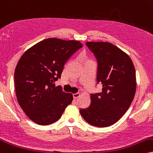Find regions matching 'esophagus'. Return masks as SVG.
<instances>
[{
    "mask_svg": "<svg viewBox=\"0 0 153 153\" xmlns=\"http://www.w3.org/2000/svg\"><path fill=\"white\" fill-rule=\"evenodd\" d=\"M79 97H80V94L79 93H76V94H73V97H74V99H77V98H79Z\"/></svg>",
    "mask_w": 153,
    "mask_h": 153,
    "instance_id": "esophagus-1",
    "label": "esophagus"
}]
</instances>
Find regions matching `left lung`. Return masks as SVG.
I'll use <instances>...</instances> for the list:
<instances>
[{
	"label": "left lung",
	"mask_w": 153,
	"mask_h": 153,
	"mask_svg": "<svg viewBox=\"0 0 153 153\" xmlns=\"http://www.w3.org/2000/svg\"><path fill=\"white\" fill-rule=\"evenodd\" d=\"M97 58V84L101 93L91 94V104L79 112L88 123L107 127L116 123L126 114L136 91L135 70L133 62L123 51L109 42H86Z\"/></svg>",
	"instance_id": "1"
}]
</instances>
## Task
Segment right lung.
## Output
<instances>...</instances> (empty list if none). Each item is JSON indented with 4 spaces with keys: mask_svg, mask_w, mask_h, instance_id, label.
Returning a JSON list of instances; mask_svg holds the SVG:
<instances>
[{
    "mask_svg": "<svg viewBox=\"0 0 153 153\" xmlns=\"http://www.w3.org/2000/svg\"><path fill=\"white\" fill-rule=\"evenodd\" d=\"M76 40L48 38L26 51L15 70L17 100L25 114L39 125L53 123L71 103V94L54 82L61 78L65 63L82 48Z\"/></svg>",
    "mask_w": 153,
    "mask_h": 153,
    "instance_id": "obj_1",
    "label": "right lung"
}]
</instances>
